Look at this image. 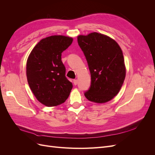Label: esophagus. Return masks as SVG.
<instances>
[{"mask_svg":"<svg viewBox=\"0 0 155 155\" xmlns=\"http://www.w3.org/2000/svg\"><path fill=\"white\" fill-rule=\"evenodd\" d=\"M73 83L74 84V85H76L77 84H78V80H77V79H74Z\"/></svg>","mask_w":155,"mask_h":155,"instance_id":"34e87169","label":"esophagus"}]
</instances>
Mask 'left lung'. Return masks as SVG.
I'll return each mask as SVG.
<instances>
[{"mask_svg":"<svg viewBox=\"0 0 155 155\" xmlns=\"http://www.w3.org/2000/svg\"><path fill=\"white\" fill-rule=\"evenodd\" d=\"M78 43L85 56L91 82L84 94L95 103H105L117 95L125 78L122 51L109 37L94 32L79 35Z\"/></svg>","mask_w":155,"mask_h":155,"instance_id":"1","label":"left lung"}]
</instances>
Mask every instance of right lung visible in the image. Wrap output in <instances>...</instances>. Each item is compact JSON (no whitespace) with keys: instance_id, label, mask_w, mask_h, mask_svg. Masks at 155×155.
I'll return each mask as SVG.
<instances>
[{"instance_id":"1","label":"right lung","mask_w":155,"mask_h":155,"mask_svg":"<svg viewBox=\"0 0 155 155\" xmlns=\"http://www.w3.org/2000/svg\"><path fill=\"white\" fill-rule=\"evenodd\" d=\"M72 41L63 35L48 37L37 44L28 58V83L37 100L47 107L62 104L73 87L61 61L62 52Z\"/></svg>"}]
</instances>
